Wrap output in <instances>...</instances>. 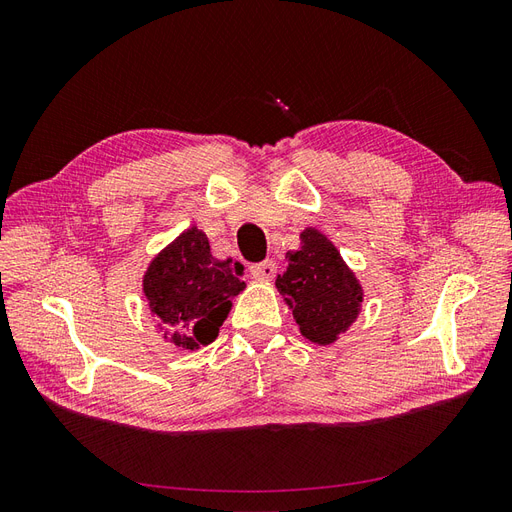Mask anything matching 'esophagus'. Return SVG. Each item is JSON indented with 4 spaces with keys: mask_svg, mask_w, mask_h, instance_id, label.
<instances>
[{
    "mask_svg": "<svg viewBox=\"0 0 512 512\" xmlns=\"http://www.w3.org/2000/svg\"><path fill=\"white\" fill-rule=\"evenodd\" d=\"M250 273L252 277H256V280H271V277L277 273L275 260H265V262H258V265H252Z\"/></svg>",
    "mask_w": 512,
    "mask_h": 512,
    "instance_id": "obj_1",
    "label": "esophagus"
}]
</instances>
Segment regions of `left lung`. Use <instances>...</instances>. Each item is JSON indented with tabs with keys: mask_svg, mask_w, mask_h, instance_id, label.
Masks as SVG:
<instances>
[{
	"mask_svg": "<svg viewBox=\"0 0 512 512\" xmlns=\"http://www.w3.org/2000/svg\"><path fill=\"white\" fill-rule=\"evenodd\" d=\"M286 260L275 288L292 309L301 335L318 346L335 344L361 314V282L333 241L316 228L301 232V247L288 252Z\"/></svg>",
	"mask_w": 512,
	"mask_h": 512,
	"instance_id": "1",
	"label": "left lung"
}]
</instances>
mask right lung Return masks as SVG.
<instances>
[{
  "label": "right lung",
  "instance_id": "1",
  "mask_svg": "<svg viewBox=\"0 0 512 512\" xmlns=\"http://www.w3.org/2000/svg\"><path fill=\"white\" fill-rule=\"evenodd\" d=\"M243 288L241 262L213 258L207 235L196 226L170 241L143 275L156 327L164 342L179 350L209 346Z\"/></svg>",
  "mask_w": 512,
  "mask_h": 512
}]
</instances>
